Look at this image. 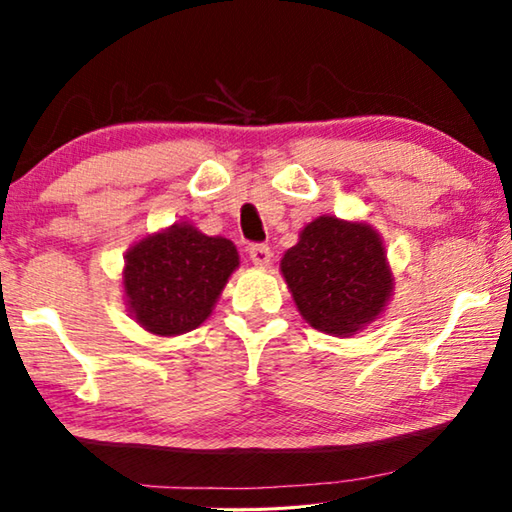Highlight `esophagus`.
Instances as JSON below:
<instances>
[{
    "label": "esophagus",
    "mask_w": 512,
    "mask_h": 512,
    "mask_svg": "<svg viewBox=\"0 0 512 512\" xmlns=\"http://www.w3.org/2000/svg\"><path fill=\"white\" fill-rule=\"evenodd\" d=\"M248 255L250 259H253V264L257 266H268L271 264V248H268L266 244H253L248 248Z\"/></svg>",
    "instance_id": "1"
}]
</instances>
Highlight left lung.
Instances as JSON below:
<instances>
[{"label":"left lung","mask_w":512,"mask_h":512,"mask_svg":"<svg viewBox=\"0 0 512 512\" xmlns=\"http://www.w3.org/2000/svg\"><path fill=\"white\" fill-rule=\"evenodd\" d=\"M280 268L302 318L325 334H354L391 298L384 246L363 223L320 216L302 230Z\"/></svg>","instance_id":"1"}]
</instances>
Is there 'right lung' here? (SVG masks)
<instances>
[{"label": "right lung", "mask_w": 512, "mask_h": 512, "mask_svg": "<svg viewBox=\"0 0 512 512\" xmlns=\"http://www.w3.org/2000/svg\"><path fill=\"white\" fill-rule=\"evenodd\" d=\"M237 264L232 241L201 235L185 223L173 225L128 250L124 273L128 305L137 323L149 332L185 334L212 314Z\"/></svg>", "instance_id": "add662e5"}]
</instances>
